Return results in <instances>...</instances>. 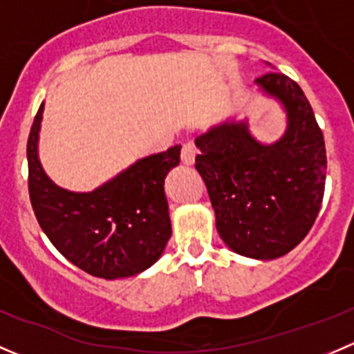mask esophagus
Returning a JSON list of instances; mask_svg holds the SVG:
<instances>
[{
  "label": "esophagus",
  "mask_w": 354,
  "mask_h": 354,
  "mask_svg": "<svg viewBox=\"0 0 354 354\" xmlns=\"http://www.w3.org/2000/svg\"><path fill=\"white\" fill-rule=\"evenodd\" d=\"M197 147H195L192 142H187L181 147V162L187 164V166H192L195 162V157H197Z\"/></svg>",
  "instance_id": "obj_1"
}]
</instances>
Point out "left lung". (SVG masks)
Returning a JSON list of instances; mask_svg holds the SVG:
<instances>
[{
    "label": "left lung",
    "mask_w": 354,
    "mask_h": 354,
    "mask_svg": "<svg viewBox=\"0 0 354 354\" xmlns=\"http://www.w3.org/2000/svg\"><path fill=\"white\" fill-rule=\"evenodd\" d=\"M257 85L288 113L281 140L263 145L248 124L223 123L195 140V167L205 181L216 226L233 252L270 260L286 255L319 216L327 174L324 135L301 87L284 73L262 75Z\"/></svg>",
    "instance_id": "left-lung-1"
}]
</instances>
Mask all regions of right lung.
I'll return each mask as SVG.
<instances>
[{
    "label": "right lung",
    "mask_w": 354,
    "mask_h": 354,
    "mask_svg": "<svg viewBox=\"0 0 354 354\" xmlns=\"http://www.w3.org/2000/svg\"><path fill=\"white\" fill-rule=\"evenodd\" d=\"M41 104L27 140L28 195L39 226L78 269L102 279L149 269L171 238L164 178L180 164L181 145L149 156L88 194L59 188L37 157Z\"/></svg>",
    "instance_id": "right-lung-1"
}]
</instances>
